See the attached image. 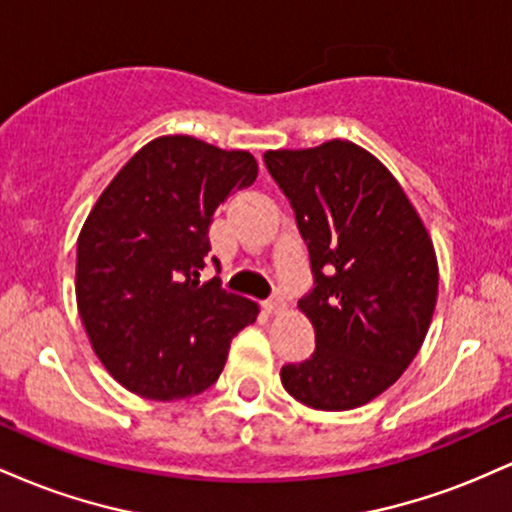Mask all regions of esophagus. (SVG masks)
I'll list each match as a JSON object with an SVG mask.
<instances>
[{
  "instance_id": "34e87169",
  "label": "esophagus",
  "mask_w": 512,
  "mask_h": 512,
  "mask_svg": "<svg viewBox=\"0 0 512 512\" xmlns=\"http://www.w3.org/2000/svg\"><path fill=\"white\" fill-rule=\"evenodd\" d=\"M264 310H267L269 315H279V313H284V310H286L284 298H279V296L269 298V301H264Z\"/></svg>"
}]
</instances>
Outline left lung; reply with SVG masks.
<instances>
[{
	"instance_id": "left-lung-1",
	"label": "left lung",
	"mask_w": 512,
	"mask_h": 512,
	"mask_svg": "<svg viewBox=\"0 0 512 512\" xmlns=\"http://www.w3.org/2000/svg\"><path fill=\"white\" fill-rule=\"evenodd\" d=\"M264 163L315 279L298 301L315 351L281 368V383L313 409H356L395 385L424 344L438 298L433 240L395 175L354 142L267 151Z\"/></svg>"
}]
</instances>
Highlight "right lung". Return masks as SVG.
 Listing matches in <instances>:
<instances>
[{
    "label": "right lung",
    "instance_id": "right-lung-1",
    "mask_svg": "<svg viewBox=\"0 0 512 512\" xmlns=\"http://www.w3.org/2000/svg\"><path fill=\"white\" fill-rule=\"evenodd\" d=\"M255 178L248 151L168 134L129 158L93 204L76 240V305L105 370L134 395L204 392L231 339L257 320V303L216 276L199 281L216 209Z\"/></svg>",
    "mask_w": 512,
    "mask_h": 512
}]
</instances>
